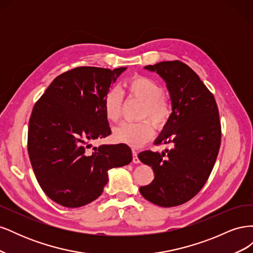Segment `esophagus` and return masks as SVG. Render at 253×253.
<instances>
[{"mask_svg":"<svg viewBox=\"0 0 253 253\" xmlns=\"http://www.w3.org/2000/svg\"><path fill=\"white\" fill-rule=\"evenodd\" d=\"M133 152V163L134 164H139L140 160L138 158V154H137V151L136 150H132Z\"/></svg>","mask_w":253,"mask_h":253,"instance_id":"34e87169","label":"esophagus"}]
</instances>
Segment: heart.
<instances>
[{"instance_id":"heart-1","label":"heart","mask_w":253,"mask_h":253,"mask_svg":"<svg viewBox=\"0 0 253 253\" xmlns=\"http://www.w3.org/2000/svg\"><path fill=\"white\" fill-rule=\"evenodd\" d=\"M126 94L143 102L139 122H124L113 129V138L132 147H140L149 141L155 132L154 125L164 127L169 122L173 108L170 99L165 96L162 84L148 76L137 75L124 84ZM122 96L118 89H111L103 99L105 117L111 122H117L121 117ZM152 120V123L147 119Z\"/></svg>"}]
</instances>
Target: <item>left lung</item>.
<instances>
[{
  "label": "left lung",
  "mask_w": 253,
  "mask_h": 253,
  "mask_svg": "<svg viewBox=\"0 0 253 253\" xmlns=\"http://www.w3.org/2000/svg\"><path fill=\"white\" fill-rule=\"evenodd\" d=\"M145 68L156 72L170 91L173 113L155 144L172 150L140 152L154 179L140 187L141 195L160 207H175L193 198L208 180L220 147L221 127L213 94L198 75L181 61H165Z\"/></svg>",
  "instance_id": "obj_1"
}]
</instances>
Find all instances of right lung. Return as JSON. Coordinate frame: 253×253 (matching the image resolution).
<instances>
[{
	"mask_svg": "<svg viewBox=\"0 0 253 253\" xmlns=\"http://www.w3.org/2000/svg\"><path fill=\"white\" fill-rule=\"evenodd\" d=\"M126 67L79 66L59 75L34 106L27 150L40 187L51 201L78 208L103 192L108 171L131 163L125 143L90 149L111 134L103 99Z\"/></svg>",
	"mask_w": 253,
	"mask_h": 253,
	"instance_id": "1",
	"label": "right lung"
}]
</instances>
